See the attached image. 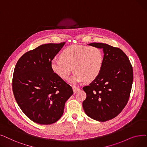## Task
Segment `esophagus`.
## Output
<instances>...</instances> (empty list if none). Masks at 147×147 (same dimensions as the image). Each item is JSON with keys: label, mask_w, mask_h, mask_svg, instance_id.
Here are the masks:
<instances>
[{"label": "esophagus", "mask_w": 147, "mask_h": 147, "mask_svg": "<svg viewBox=\"0 0 147 147\" xmlns=\"http://www.w3.org/2000/svg\"><path fill=\"white\" fill-rule=\"evenodd\" d=\"M73 90L74 93L75 94V93H76V92H78V91L80 90V88H78V87H76V86H73Z\"/></svg>", "instance_id": "34e87169"}]
</instances>
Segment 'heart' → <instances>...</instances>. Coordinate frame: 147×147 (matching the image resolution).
I'll return each mask as SVG.
<instances>
[{"label":"heart","instance_id":"obj_1","mask_svg":"<svg viewBox=\"0 0 147 147\" xmlns=\"http://www.w3.org/2000/svg\"><path fill=\"white\" fill-rule=\"evenodd\" d=\"M60 59L50 62L52 71L59 78L67 80L72 71L75 73L69 79L73 84L82 81L89 83L100 74L104 62V55L101 49L94 46L72 45L63 49Z\"/></svg>","mask_w":147,"mask_h":147}]
</instances>
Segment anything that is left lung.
I'll list each match as a JSON object with an SVG mask.
<instances>
[{"label":"left lung","mask_w":147,"mask_h":147,"mask_svg":"<svg viewBox=\"0 0 147 147\" xmlns=\"http://www.w3.org/2000/svg\"><path fill=\"white\" fill-rule=\"evenodd\" d=\"M88 45L103 49L104 62L98 77L83 88L86 98L82 106L89 117L105 122L116 117L128 102L133 80V68L120 49L101 42Z\"/></svg>","instance_id":"left-lung-1"}]
</instances>
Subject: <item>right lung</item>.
Here are the masks:
<instances>
[{
	"label": "right lung",
	"instance_id": "add662e5",
	"mask_svg": "<svg viewBox=\"0 0 147 147\" xmlns=\"http://www.w3.org/2000/svg\"><path fill=\"white\" fill-rule=\"evenodd\" d=\"M65 44H42L24 53L15 67L14 97L23 113L37 124L48 125L58 121L65 102L73 94L71 86L50 68V62Z\"/></svg>",
	"mask_w": 147,
	"mask_h": 147
}]
</instances>
